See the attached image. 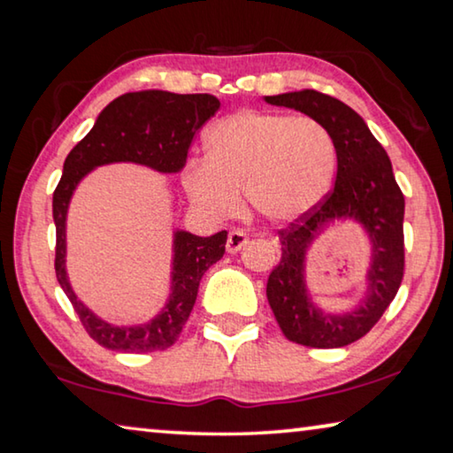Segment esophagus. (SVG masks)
<instances>
[{"label": "esophagus", "instance_id": "esophagus-1", "mask_svg": "<svg viewBox=\"0 0 453 453\" xmlns=\"http://www.w3.org/2000/svg\"><path fill=\"white\" fill-rule=\"evenodd\" d=\"M245 243H247V234L241 231V228H234V231L228 233L226 251L228 253H237V251H241V247H245Z\"/></svg>", "mask_w": 453, "mask_h": 453}]
</instances>
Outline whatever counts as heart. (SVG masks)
Returning a JSON list of instances; mask_svg holds the SVG:
<instances>
[{"mask_svg": "<svg viewBox=\"0 0 453 453\" xmlns=\"http://www.w3.org/2000/svg\"><path fill=\"white\" fill-rule=\"evenodd\" d=\"M338 166V148L324 123L288 113H237L206 134V160L183 173L185 189L214 216H233L243 191L270 222L301 219L324 200Z\"/></svg>", "mask_w": 453, "mask_h": 453, "instance_id": "obj_1", "label": "heart"}]
</instances>
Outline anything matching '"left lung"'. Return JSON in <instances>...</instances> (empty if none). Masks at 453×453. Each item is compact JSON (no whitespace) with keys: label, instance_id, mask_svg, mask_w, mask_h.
I'll use <instances>...</instances> for the list:
<instances>
[{"label":"left lung","instance_id":"left-lung-1","mask_svg":"<svg viewBox=\"0 0 453 453\" xmlns=\"http://www.w3.org/2000/svg\"><path fill=\"white\" fill-rule=\"evenodd\" d=\"M265 103L296 109L330 129L338 148L336 183L313 210L278 231L280 262L270 272L268 303L284 336L309 349H340L363 338L398 293L404 278V196L388 152L363 117L318 90L265 96ZM355 218L368 228L374 259L362 307L344 316L321 312L304 288V251L327 221Z\"/></svg>","mask_w":453,"mask_h":453}]
</instances>
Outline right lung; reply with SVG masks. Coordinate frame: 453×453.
Instances as JSON below:
<instances>
[{
	"instance_id": "right-lung-1",
	"label": "right lung",
	"mask_w": 453,
	"mask_h": 453,
	"mask_svg": "<svg viewBox=\"0 0 453 453\" xmlns=\"http://www.w3.org/2000/svg\"><path fill=\"white\" fill-rule=\"evenodd\" d=\"M219 107L220 101L212 95H175L165 90L127 92L101 111L95 127L67 154L64 175L53 191V220L58 234L55 276L84 330L103 349L154 352L175 344L194 309L203 272L225 253L226 231L212 237L177 231L173 293L163 311L144 326H111L78 301L65 274V216L73 189L86 173L109 163H138L160 173L181 171L191 140Z\"/></svg>"
}]
</instances>
